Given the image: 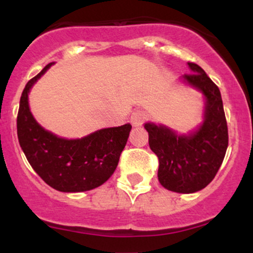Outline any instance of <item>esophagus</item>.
I'll list each match as a JSON object with an SVG mask.
<instances>
[{
  "label": "esophagus",
  "instance_id": "34e87169",
  "mask_svg": "<svg viewBox=\"0 0 253 253\" xmlns=\"http://www.w3.org/2000/svg\"><path fill=\"white\" fill-rule=\"evenodd\" d=\"M145 119H146V114H145L143 110H135L130 115V123H132L133 126L138 127L143 125Z\"/></svg>",
  "mask_w": 253,
  "mask_h": 253
}]
</instances>
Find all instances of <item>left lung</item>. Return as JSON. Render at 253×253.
Segmentation results:
<instances>
[{
	"instance_id": "8db88e82",
	"label": "left lung",
	"mask_w": 253,
	"mask_h": 253,
	"mask_svg": "<svg viewBox=\"0 0 253 253\" xmlns=\"http://www.w3.org/2000/svg\"><path fill=\"white\" fill-rule=\"evenodd\" d=\"M191 74L179 82L201 92L202 123L188 133L162 124L145 123L150 149L159 159L158 181L165 189L193 194L213 181L228 146V130L220 90L197 64L188 63Z\"/></svg>"
}]
</instances>
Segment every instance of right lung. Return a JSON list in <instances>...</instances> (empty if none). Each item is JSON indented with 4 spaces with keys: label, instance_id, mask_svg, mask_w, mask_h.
Returning a JSON list of instances; mask_svg holds the SVG:
<instances>
[{
    "label": "right lung",
    "instance_id": "1",
    "mask_svg": "<svg viewBox=\"0 0 253 253\" xmlns=\"http://www.w3.org/2000/svg\"><path fill=\"white\" fill-rule=\"evenodd\" d=\"M53 64H47L22 91L17 114L20 146L33 170L53 189L63 193L95 189L114 173L132 126L101 128L76 139L62 138L43 128L32 114L28 95Z\"/></svg>",
    "mask_w": 253,
    "mask_h": 253
}]
</instances>
